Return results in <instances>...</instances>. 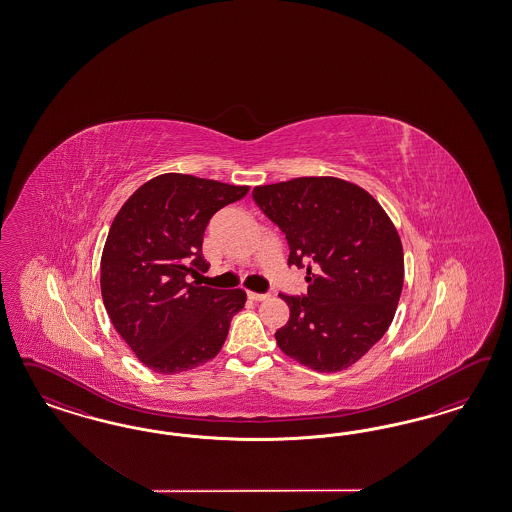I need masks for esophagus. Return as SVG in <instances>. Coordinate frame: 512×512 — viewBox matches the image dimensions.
I'll return each mask as SVG.
<instances>
[{"mask_svg":"<svg viewBox=\"0 0 512 512\" xmlns=\"http://www.w3.org/2000/svg\"><path fill=\"white\" fill-rule=\"evenodd\" d=\"M249 300H255V302H261L264 298H268V295H263V293H253V291H249L248 293Z\"/></svg>","mask_w":512,"mask_h":512,"instance_id":"obj_1","label":"esophagus"}]
</instances>
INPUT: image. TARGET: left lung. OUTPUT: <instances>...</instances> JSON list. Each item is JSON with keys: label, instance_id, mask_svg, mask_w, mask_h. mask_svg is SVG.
Wrapping results in <instances>:
<instances>
[{"label": "left lung", "instance_id": "left-lung-1", "mask_svg": "<svg viewBox=\"0 0 512 512\" xmlns=\"http://www.w3.org/2000/svg\"><path fill=\"white\" fill-rule=\"evenodd\" d=\"M253 201L289 242V264L306 268L308 293L289 306L279 349L315 372H341L383 338L403 287L400 234L372 195L334 176L257 186Z\"/></svg>", "mask_w": 512, "mask_h": 512}]
</instances>
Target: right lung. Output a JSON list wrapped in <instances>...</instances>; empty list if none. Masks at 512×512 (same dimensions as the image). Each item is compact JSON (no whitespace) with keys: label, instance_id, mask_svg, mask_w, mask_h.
Wrapping results in <instances>:
<instances>
[{"label":"right lung","instance_id":"add662e5","mask_svg":"<svg viewBox=\"0 0 512 512\" xmlns=\"http://www.w3.org/2000/svg\"><path fill=\"white\" fill-rule=\"evenodd\" d=\"M248 191L167 172L142 184L114 217L101 255L103 304L150 370L171 375L197 368L227 340L248 296L189 283V276L210 266L202 257L210 217Z\"/></svg>","mask_w":512,"mask_h":512}]
</instances>
